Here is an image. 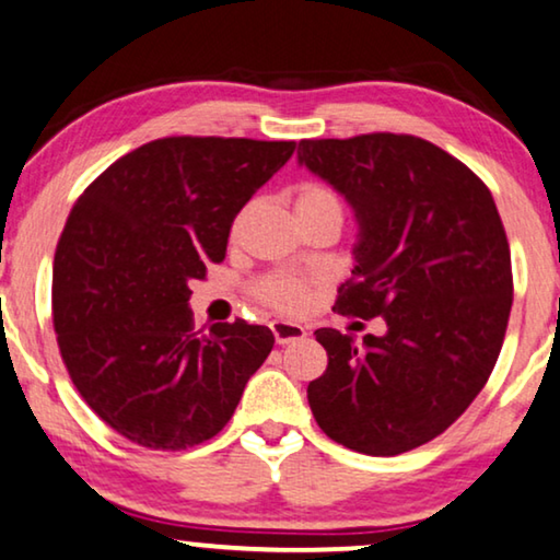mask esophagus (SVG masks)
Listing matches in <instances>:
<instances>
[{
	"label": "esophagus",
	"instance_id": "1",
	"mask_svg": "<svg viewBox=\"0 0 560 560\" xmlns=\"http://www.w3.org/2000/svg\"><path fill=\"white\" fill-rule=\"evenodd\" d=\"M271 331H273V339H277V345H291V341H299L306 337V329L302 324H294L287 319H273Z\"/></svg>",
	"mask_w": 560,
	"mask_h": 560
}]
</instances>
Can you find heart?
<instances>
[{
  "label": "heart",
  "instance_id": "b5f03b06",
  "mask_svg": "<svg viewBox=\"0 0 560 560\" xmlns=\"http://www.w3.org/2000/svg\"><path fill=\"white\" fill-rule=\"evenodd\" d=\"M299 219H331L341 226V215H345V206L341 198L334 194L331 188L322 186V183H304L296 190L294 200ZM256 296L264 304H269L279 312L299 314L304 312L312 302V287L304 279L296 277H283V273H271L256 283Z\"/></svg>",
  "mask_w": 560,
  "mask_h": 560
}]
</instances>
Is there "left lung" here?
<instances>
[{"instance_id":"left-lung-1","label":"left lung","mask_w":560,"mask_h":560,"mask_svg":"<svg viewBox=\"0 0 560 560\" xmlns=\"http://www.w3.org/2000/svg\"><path fill=\"white\" fill-rule=\"evenodd\" d=\"M296 155L360 226L334 308L387 327L362 345L314 331L329 364L308 382V407L339 445L407 453L470 407L503 347L513 273L495 200L467 165L415 136L302 140Z\"/></svg>"}]
</instances>
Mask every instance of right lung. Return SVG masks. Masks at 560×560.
Segmentation results:
<instances>
[{
  "mask_svg": "<svg viewBox=\"0 0 560 560\" xmlns=\"http://www.w3.org/2000/svg\"><path fill=\"white\" fill-rule=\"evenodd\" d=\"M294 140L163 138L115 161L72 206L55 252L52 319L67 372L130 442L186 450L226 428L273 347L236 319L194 329V279Z\"/></svg>",
  "mask_w": 560,
  "mask_h": 560,
  "instance_id": "1",
  "label": "right lung"
}]
</instances>
